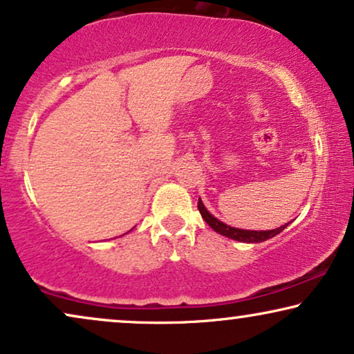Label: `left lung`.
I'll use <instances>...</instances> for the list:
<instances>
[{"label": "left lung", "instance_id": "obj_1", "mask_svg": "<svg viewBox=\"0 0 354 354\" xmlns=\"http://www.w3.org/2000/svg\"><path fill=\"white\" fill-rule=\"evenodd\" d=\"M198 209L201 213V218L205 219L206 224H208L211 229H214L218 234L226 236L229 239H234V241H239V242H249V244H257V242H263V241H267V239H272L277 236V234L281 232L283 229L289 224V223H286L284 226L273 229V231H247V229L231 227V226H227V224H224L223 221H219V219L214 218L213 214H211L209 211L205 208L203 201L201 200H198Z\"/></svg>", "mask_w": 354, "mask_h": 354}]
</instances>
